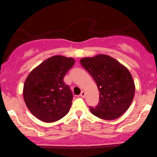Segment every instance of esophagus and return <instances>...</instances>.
Listing matches in <instances>:
<instances>
[{"mask_svg": "<svg viewBox=\"0 0 157 157\" xmlns=\"http://www.w3.org/2000/svg\"><path fill=\"white\" fill-rule=\"evenodd\" d=\"M80 96L81 97H82V98H84V97H86V92H85L84 91H82V92H81V94H80Z\"/></svg>", "mask_w": 157, "mask_h": 157, "instance_id": "esophagus-1", "label": "esophagus"}]
</instances>
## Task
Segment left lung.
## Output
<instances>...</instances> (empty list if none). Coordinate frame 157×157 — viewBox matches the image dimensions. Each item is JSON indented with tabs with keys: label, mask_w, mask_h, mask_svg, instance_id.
<instances>
[{
	"label": "left lung",
	"mask_w": 157,
	"mask_h": 157,
	"mask_svg": "<svg viewBox=\"0 0 157 157\" xmlns=\"http://www.w3.org/2000/svg\"><path fill=\"white\" fill-rule=\"evenodd\" d=\"M80 63L92 76L100 91V101L89 107L94 116L111 120L127 111L134 97L135 85L128 68L113 57L98 55L84 57Z\"/></svg>",
	"instance_id": "1"
}]
</instances>
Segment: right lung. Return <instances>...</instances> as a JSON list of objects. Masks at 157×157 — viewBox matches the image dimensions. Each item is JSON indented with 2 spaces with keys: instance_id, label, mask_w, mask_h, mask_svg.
Returning <instances> with one entry per match:
<instances>
[{
  "instance_id": "right-lung-1",
  "label": "right lung",
  "mask_w": 157,
  "mask_h": 157,
  "mask_svg": "<svg viewBox=\"0 0 157 157\" xmlns=\"http://www.w3.org/2000/svg\"><path fill=\"white\" fill-rule=\"evenodd\" d=\"M71 57L55 55L34 68L26 77L23 95L32 114L45 122H53L67 114L73 94L63 78L75 64Z\"/></svg>"
}]
</instances>
